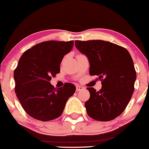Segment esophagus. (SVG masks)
<instances>
[{"instance_id":"esophagus-1","label":"esophagus","mask_w":149,"mask_h":149,"mask_svg":"<svg viewBox=\"0 0 149 149\" xmlns=\"http://www.w3.org/2000/svg\"><path fill=\"white\" fill-rule=\"evenodd\" d=\"M83 89H84V88L82 86H81V85H77V86H76L77 91H82V90H83Z\"/></svg>"}]
</instances>
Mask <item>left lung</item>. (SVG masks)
<instances>
[{"mask_svg":"<svg viewBox=\"0 0 149 149\" xmlns=\"http://www.w3.org/2000/svg\"><path fill=\"white\" fill-rule=\"evenodd\" d=\"M75 46L87 56L90 74L98 77L102 88H87L90 98L85 106L89 117L98 121H111L124 111L130 101L136 72L126 48L108 41H75Z\"/></svg>","mask_w":149,"mask_h":149,"instance_id":"obj_1","label":"left lung"}]
</instances>
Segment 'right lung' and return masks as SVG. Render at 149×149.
I'll return each mask as SVG.
<instances>
[{"label":"right lung","instance_id":"obj_1","mask_svg":"<svg viewBox=\"0 0 149 149\" xmlns=\"http://www.w3.org/2000/svg\"><path fill=\"white\" fill-rule=\"evenodd\" d=\"M73 45V40L45 41L26 50L19 58L14 72L15 93L24 111L33 118L44 122L58 118L74 93L72 83L67 82L58 89L50 83L60 72L63 57Z\"/></svg>","mask_w":149,"mask_h":149}]
</instances>
